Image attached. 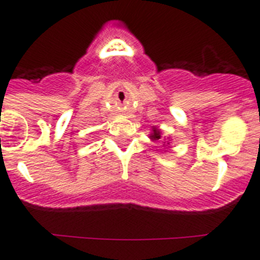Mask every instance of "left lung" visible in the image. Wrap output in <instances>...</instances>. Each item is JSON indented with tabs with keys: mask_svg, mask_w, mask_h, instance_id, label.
I'll return each mask as SVG.
<instances>
[{
	"mask_svg": "<svg viewBox=\"0 0 260 260\" xmlns=\"http://www.w3.org/2000/svg\"><path fill=\"white\" fill-rule=\"evenodd\" d=\"M160 137H162V131L158 129V128H155V127H153V131H151V133H150V140L156 141V140H160ZM163 147H165V150L163 151L166 153V150H167L168 147H171L170 146V139L163 140Z\"/></svg>",
	"mask_w": 260,
	"mask_h": 260,
	"instance_id": "1",
	"label": "left lung"
}]
</instances>
